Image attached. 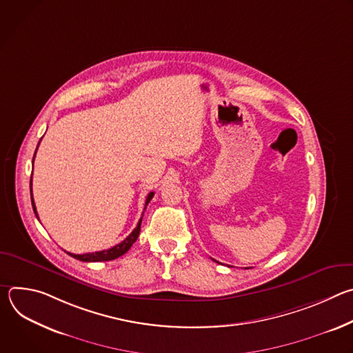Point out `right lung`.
<instances>
[{"label": "right lung", "instance_id": "1", "mask_svg": "<svg viewBox=\"0 0 353 353\" xmlns=\"http://www.w3.org/2000/svg\"><path fill=\"white\" fill-rule=\"evenodd\" d=\"M37 150V149H36ZM36 155V152H34ZM33 161H34V157H33ZM155 192H149L148 196H146V201H145V210H146V205L150 203V199H152ZM30 198H32V207H33V211H34V215L36 218L39 219L37 216V211H36V205H34V201H33V195H32V179H30ZM141 222H142V218L139 219L137 228L130 233V236H127L121 243L116 244L114 247L109 248V250H102V251H94V253H86V254H72V253H68L71 257H74L75 260H79V261H83V263H99V261H110V260H116L119 257H121L123 254H125L127 251L131 248V245L135 243V240L138 239L139 236V232H141Z\"/></svg>", "mask_w": 353, "mask_h": 353}]
</instances>
